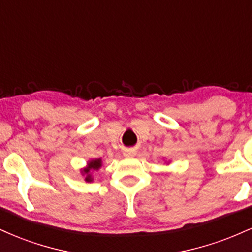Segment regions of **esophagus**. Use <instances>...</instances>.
Instances as JSON below:
<instances>
[{"mask_svg":"<svg viewBox=\"0 0 252 252\" xmlns=\"http://www.w3.org/2000/svg\"><path fill=\"white\" fill-rule=\"evenodd\" d=\"M124 155H126V158H132V156L136 155V150L135 149H126V152H124Z\"/></svg>","mask_w":252,"mask_h":252,"instance_id":"esophagus-1","label":"esophagus"}]
</instances>
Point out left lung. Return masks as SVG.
I'll list each match as a JSON object with an SVG mask.
<instances>
[{"mask_svg":"<svg viewBox=\"0 0 252 252\" xmlns=\"http://www.w3.org/2000/svg\"><path fill=\"white\" fill-rule=\"evenodd\" d=\"M168 163H169V162H168ZM168 163H167V164H168Z\"/></svg>","mask_w":252,"mask_h":252,"instance_id":"left-lung-1","label":"left lung"}]
</instances>
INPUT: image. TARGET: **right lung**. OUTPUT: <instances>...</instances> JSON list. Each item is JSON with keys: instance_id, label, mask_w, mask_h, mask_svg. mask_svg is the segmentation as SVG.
<instances>
[{"instance_id": "right-lung-1", "label": "right lung", "mask_w": 252, "mask_h": 252, "mask_svg": "<svg viewBox=\"0 0 252 252\" xmlns=\"http://www.w3.org/2000/svg\"><path fill=\"white\" fill-rule=\"evenodd\" d=\"M103 161L102 158H92V160H89L86 166L84 168L80 169V173L84 176V180L86 182H92L94 181V176H92V173L96 172L102 167Z\"/></svg>"}]
</instances>
